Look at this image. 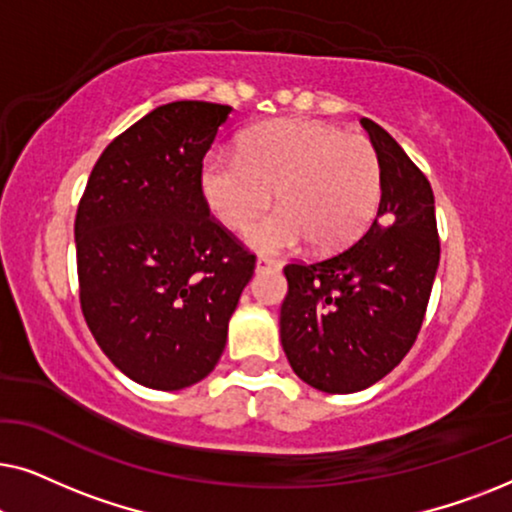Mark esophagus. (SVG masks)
Here are the masks:
<instances>
[{
	"instance_id": "34e87169",
	"label": "esophagus",
	"mask_w": 512,
	"mask_h": 512,
	"mask_svg": "<svg viewBox=\"0 0 512 512\" xmlns=\"http://www.w3.org/2000/svg\"><path fill=\"white\" fill-rule=\"evenodd\" d=\"M277 261H275V258H270V256H258L256 258V268L258 270H263V268H277Z\"/></svg>"
}]
</instances>
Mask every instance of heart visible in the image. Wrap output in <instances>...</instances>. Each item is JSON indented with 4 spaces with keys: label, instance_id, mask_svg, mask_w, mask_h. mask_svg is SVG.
I'll return each instance as SVG.
<instances>
[{
    "label": "heart",
    "instance_id": "obj_1",
    "mask_svg": "<svg viewBox=\"0 0 512 512\" xmlns=\"http://www.w3.org/2000/svg\"><path fill=\"white\" fill-rule=\"evenodd\" d=\"M202 195L228 228H244L275 195L279 209L247 230L265 254L307 240L317 254L347 249L380 205L382 170L373 144L319 121H270L249 130L237 153L202 163Z\"/></svg>",
    "mask_w": 512,
    "mask_h": 512
}]
</instances>
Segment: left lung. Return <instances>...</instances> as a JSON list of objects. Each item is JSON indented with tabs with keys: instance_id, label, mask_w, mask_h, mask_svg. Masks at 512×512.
I'll return each instance as SVG.
<instances>
[{
	"instance_id": "8db88e82",
	"label": "left lung",
	"mask_w": 512,
	"mask_h": 512,
	"mask_svg": "<svg viewBox=\"0 0 512 512\" xmlns=\"http://www.w3.org/2000/svg\"><path fill=\"white\" fill-rule=\"evenodd\" d=\"M380 158L382 198L359 242L326 261L289 263L279 335L293 373L326 394H354L415 345L440 261L429 179L394 137L361 118Z\"/></svg>"
}]
</instances>
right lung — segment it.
Here are the masks:
<instances>
[{
	"mask_svg": "<svg viewBox=\"0 0 512 512\" xmlns=\"http://www.w3.org/2000/svg\"><path fill=\"white\" fill-rule=\"evenodd\" d=\"M233 107L170 102L102 151L76 209L86 324L137 384L177 391L219 363L256 256L209 216L202 158Z\"/></svg>",
	"mask_w": 512,
	"mask_h": 512,
	"instance_id": "obj_1",
	"label": "right lung"
}]
</instances>
